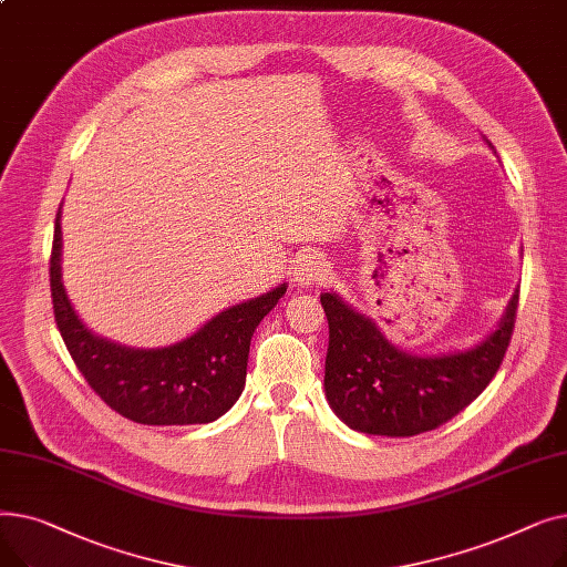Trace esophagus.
Masks as SVG:
<instances>
[{"mask_svg":"<svg viewBox=\"0 0 567 567\" xmlns=\"http://www.w3.org/2000/svg\"><path fill=\"white\" fill-rule=\"evenodd\" d=\"M329 264H326L321 257H315V255H303L299 261H296V268H293V280L299 282L301 287H308V285H317V282H323L326 278H329Z\"/></svg>","mask_w":567,"mask_h":567,"instance_id":"esophagus-1","label":"esophagus"}]
</instances>
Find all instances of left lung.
I'll return each instance as SVG.
<instances>
[{
    "label": "left lung",
    "mask_w": 567,
    "mask_h": 567,
    "mask_svg": "<svg viewBox=\"0 0 567 567\" xmlns=\"http://www.w3.org/2000/svg\"><path fill=\"white\" fill-rule=\"evenodd\" d=\"M517 303L519 287L496 329L473 347L411 353L395 347L377 321L340 293L323 291L321 306L329 319L326 400L347 427L363 434L415 436L443 425L494 379L511 344Z\"/></svg>",
    "instance_id": "left-lung-1"
}]
</instances>
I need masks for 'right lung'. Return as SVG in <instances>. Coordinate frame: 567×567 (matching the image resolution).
<instances>
[{
    "label": "right lung",
    "mask_w": 567,
    "mask_h": 567,
    "mask_svg": "<svg viewBox=\"0 0 567 567\" xmlns=\"http://www.w3.org/2000/svg\"><path fill=\"white\" fill-rule=\"evenodd\" d=\"M50 291L56 329L82 377L101 400L140 425L218 421L244 393L250 340L287 282L225 308L195 333L167 347H126L96 336L78 317L62 280V204L54 220Z\"/></svg>",
    "instance_id": "add662e5"
}]
</instances>
